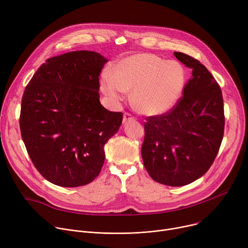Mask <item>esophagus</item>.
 I'll return each instance as SVG.
<instances>
[{
  "instance_id": "obj_1",
  "label": "esophagus",
  "mask_w": 248,
  "mask_h": 248,
  "mask_svg": "<svg viewBox=\"0 0 248 248\" xmlns=\"http://www.w3.org/2000/svg\"><path fill=\"white\" fill-rule=\"evenodd\" d=\"M136 121V119H134L130 114H128V112H125V114L124 115V119H123V123L125 124L127 123H130V122H134Z\"/></svg>"
}]
</instances>
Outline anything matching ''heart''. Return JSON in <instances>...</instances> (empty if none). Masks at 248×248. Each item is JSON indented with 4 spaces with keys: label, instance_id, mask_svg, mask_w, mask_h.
<instances>
[{
    "label": "heart",
    "instance_id": "heart-1",
    "mask_svg": "<svg viewBox=\"0 0 248 248\" xmlns=\"http://www.w3.org/2000/svg\"><path fill=\"white\" fill-rule=\"evenodd\" d=\"M185 70L176 61H164L151 53H139L116 63L110 76H103L101 89L120 102L131 92L133 107L145 116H160L172 109L183 93Z\"/></svg>",
    "mask_w": 248,
    "mask_h": 248
}]
</instances>
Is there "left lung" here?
I'll list each match as a JSON object with an SVG mask.
<instances>
[{
	"mask_svg": "<svg viewBox=\"0 0 248 248\" xmlns=\"http://www.w3.org/2000/svg\"><path fill=\"white\" fill-rule=\"evenodd\" d=\"M174 55L193 69L192 78L170 111L146 119L141 156L154 181L180 187L212 166L223 138L224 114L220 87L206 67L185 53Z\"/></svg>",
	"mask_w": 248,
	"mask_h": 248,
	"instance_id": "left-lung-1",
	"label": "left lung"
}]
</instances>
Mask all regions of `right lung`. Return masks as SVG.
<instances>
[{
	"mask_svg": "<svg viewBox=\"0 0 248 248\" xmlns=\"http://www.w3.org/2000/svg\"><path fill=\"white\" fill-rule=\"evenodd\" d=\"M107 59L79 50L43 63L26 87L19 127L31 159L50 183H91L105 161L104 146L122 124L123 112L100 103L99 76Z\"/></svg>",
	"mask_w": 248,
	"mask_h": 248,
	"instance_id": "1",
	"label": "right lung"
}]
</instances>
